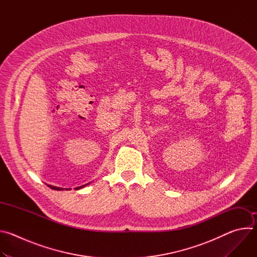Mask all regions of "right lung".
<instances>
[{
    "label": "right lung",
    "instance_id": "1",
    "mask_svg": "<svg viewBox=\"0 0 257 257\" xmlns=\"http://www.w3.org/2000/svg\"><path fill=\"white\" fill-rule=\"evenodd\" d=\"M87 184H85V185H83V186H80V187H77V188H75V190H78V189H81V188H83L84 186H86ZM50 188H52V189H54V190H63V188H60V187H56V186H52V185H48ZM66 190H69L68 188H65Z\"/></svg>",
    "mask_w": 257,
    "mask_h": 257
}]
</instances>
